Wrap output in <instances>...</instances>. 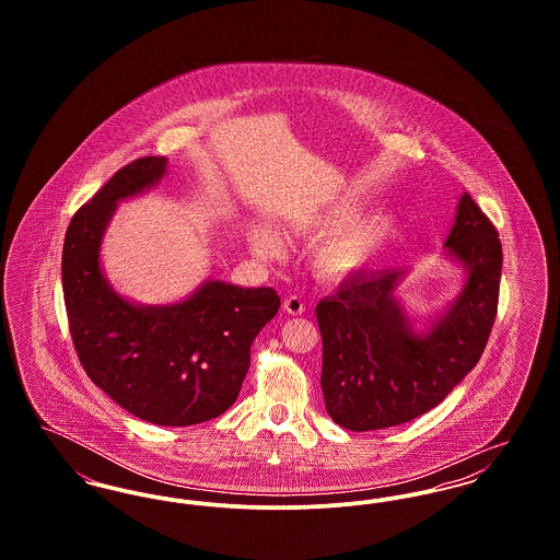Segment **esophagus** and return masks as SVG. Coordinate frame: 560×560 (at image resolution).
Masks as SVG:
<instances>
[{
  "mask_svg": "<svg viewBox=\"0 0 560 560\" xmlns=\"http://www.w3.org/2000/svg\"><path fill=\"white\" fill-rule=\"evenodd\" d=\"M283 311L290 315H302L304 313V302L300 295H288L283 300Z\"/></svg>",
  "mask_w": 560,
  "mask_h": 560,
  "instance_id": "34e87169",
  "label": "esophagus"
}]
</instances>
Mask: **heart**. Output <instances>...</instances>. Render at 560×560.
<instances>
[{"label": "heart", "mask_w": 560, "mask_h": 560, "mask_svg": "<svg viewBox=\"0 0 560 560\" xmlns=\"http://www.w3.org/2000/svg\"><path fill=\"white\" fill-rule=\"evenodd\" d=\"M354 203H334L320 212L304 218L298 231L304 235H322L313 249V267L325 279H347L372 267L397 233V218L388 212L365 213L354 218ZM249 243L258 256L275 258L281 252V241L265 226L249 229Z\"/></svg>", "instance_id": "obj_1"}]
</instances>
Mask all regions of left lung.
Masks as SVG:
<instances>
[{
	"mask_svg": "<svg viewBox=\"0 0 560 560\" xmlns=\"http://www.w3.org/2000/svg\"><path fill=\"white\" fill-rule=\"evenodd\" d=\"M445 256L466 281L424 329L395 295L407 268L354 275L317 304L320 388L336 424L365 432L416 420L479 363L498 313L502 243L468 192L459 197Z\"/></svg>",
	"mask_w": 560,
	"mask_h": 560,
	"instance_id": "obj_1",
	"label": "left lung"
}]
</instances>
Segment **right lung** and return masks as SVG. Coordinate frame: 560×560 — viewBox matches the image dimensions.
Wrapping results in <instances>:
<instances>
[{
  "instance_id": "add662e5",
  "label": "right lung",
  "mask_w": 560,
  "mask_h": 560,
  "mask_svg": "<svg viewBox=\"0 0 560 560\" xmlns=\"http://www.w3.org/2000/svg\"><path fill=\"white\" fill-rule=\"evenodd\" d=\"M165 158L121 167L73 215L62 247L71 338L90 380L119 407L158 427H192L240 397L249 348L281 306L272 288L203 281L174 304H138L113 290L101 245L119 201L158 187Z\"/></svg>"
}]
</instances>
